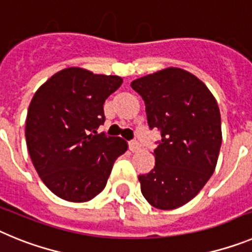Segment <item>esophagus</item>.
Returning <instances> with one entry per match:
<instances>
[{
    "label": "esophagus",
    "mask_w": 252,
    "mask_h": 252,
    "mask_svg": "<svg viewBox=\"0 0 252 252\" xmlns=\"http://www.w3.org/2000/svg\"><path fill=\"white\" fill-rule=\"evenodd\" d=\"M128 146H130V150L132 151V153H137V151L141 150V145H140L136 140H132V141H130Z\"/></svg>",
    "instance_id": "obj_1"
}]
</instances>
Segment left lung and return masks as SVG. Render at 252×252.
<instances>
[{
  "instance_id": "1",
  "label": "left lung",
  "mask_w": 252,
  "mask_h": 252,
  "mask_svg": "<svg viewBox=\"0 0 252 252\" xmlns=\"http://www.w3.org/2000/svg\"><path fill=\"white\" fill-rule=\"evenodd\" d=\"M131 87L145 102L149 127L161 133L155 166L139 175L141 193L155 208H179L201 192L217 165L222 144L217 101L201 79L174 66L137 78Z\"/></svg>"
}]
</instances>
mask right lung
I'll use <instances>...</instances> for the list:
<instances>
[{
    "instance_id": "right-lung-1",
    "label": "right lung",
    "mask_w": 252,
    "mask_h": 252,
    "mask_svg": "<svg viewBox=\"0 0 252 252\" xmlns=\"http://www.w3.org/2000/svg\"><path fill=\"white\" fill-rule=\"evenodd\" d=\"M119 75L94 74L78 66L50 77L31 99L26 145L31 161L51 192L82 203L102 192L113 162L127 150L121 137L106 136L103 103L120 88Z\"/></svg>"
}]
</instances>
